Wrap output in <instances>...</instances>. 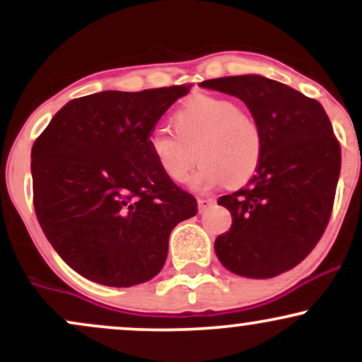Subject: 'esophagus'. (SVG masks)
Returning a JSON list of instances; mask_svg holds the SVG:
<instances>
[{
  "label": "esophagus",
  "instance_id": "obj_1",
  "mask_svg": "<svg viewBox=\"0 0 362 362\" xmlns=\"http://www.w3.org/2000/svg\"><path fill=\"white\" fill-rule=\"evenodd\" d=\"M214 199H197V207H199V213H206L207 209H211V207L214 206Z\"/></svg>",
  "mask_w": 362,
  "mask_h": 362
}]
</instances>
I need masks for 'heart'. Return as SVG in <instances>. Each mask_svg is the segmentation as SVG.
<instances>
[{"label":"heart","mask_w":362,"mask_h":362,"mask_svg":"<svg viewBox=\"0 0 362 362\" xmlns=\"http://www.w3.org/2000/svg\"><path fill=\"white\" fill-rule=\"evenodd\" d=\"M172 131L155 129L148 138L153 161L173 184H185L195 156V190L223 184L242 185L253 177L264 155V134L255 119L233 100L197 95L173 112Z\"/></svg>","instance_id":"b5f03b06"}]
</instances>
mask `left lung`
I'll use <instances>...</instances> for the list:
<instances>
[{
  "instance_id": "left-lung-1",
  "label": "left lung",
  "mask_w": 362,
  "mask_h": 362,
  "mask_svg": "<svg viewBox=\"0 0 362 362\" xmlns=\"http://www.w3.org/2000/svg\"><path fill=\"white\" fill-rule=\"evenodd\" d=\"M201 86L240 98L264 134V155L245 189L219 197L233 216L214 252L228 271L269 279L296 267L322 238L340 175V146L313 98L260 74Z\"/></svg>"
}]
</instances>
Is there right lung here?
<instances>
[{
    "label": "right lung",
    "mask_w": 362,
    "mask_h": 362,
    "mask_svg": "<svg viewBox=\"0 0 362 362\" xmlns=\"http://www.w3.org/2000/svg\"><path fill=\"white\" fill-rule=\"evenodd\" d=\"M190 86L74 98L34 143L37 219L54 250L86 279L112 288L153 279L173 228L197 214L195 199L148 151L153 127Z\"/></svg>",
    "instance_id": "obj_1"
}]
</instances>
